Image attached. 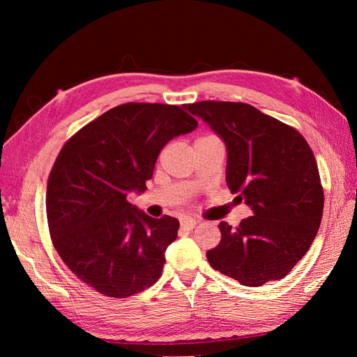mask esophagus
Wrapping results in <instances>:
<instances>
[{
	"label": "esophagus",
	"mask_w": 357,
	"mask_h": 357,
	"mask_svg": "<svg viewBox=\"0 0 357 357\" xmlns=\"http://www.w3.org/2000/svg\"><path fill=\"white\" fill-rule=\"evenodd\" d=\"M198 224V221H196V219H193V218H183L181 219V229H184V230H192L193 227Z\"/></svg>",
	"instance_id": "34e87169"
}]
</instances>
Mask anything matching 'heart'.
I'll return each instance as SVG.
<instances>
[{"instance_id": "obj_1", "label": "heart", "mask_w": 357, "mask_h": 357, "mask_svg": "<svg viewBox=\"0 0 357 357\" xmlns=\"http://www.w3.org/2000/svg\"><path fill=\"white\" fill-rule=\"evenodd\" d=\"M208 138H210V136H208ZM201 139H202V138H201Z\"/></svg>"}]
</instances>
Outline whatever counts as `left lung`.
Masks as SVG:
<instances>
[{"label": "left lung", "instance_id": "left-lung-1", "mask_svg": "<svg viewBox=\"0 0 357 357\" xmlns=\"http://www.w3.org/2000/svg\"><path fill=\"white\" fill-rule=\"evenodd\" d=\"M227 147L225 181L253 216L219 224L211 267L245 287L287 276L319 230L324 190L312 149L298 130L244 102L188 105Z\"/></svg>", "mask_w": 357, "mask_h": 357}]
</instances>
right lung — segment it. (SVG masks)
Here are the masks:
<instances>
[{"label":"right lung","mask_w":357,"mask_h":357,"mask_svg":"<svg viewBox=\"0 0 357 357\" xmlns=\"http://www.w3.org/2000/svg\"><path fill=\"white\" fill-rule=\"evenodd\" d=\"M196 127L178 105L127 102L66 142L50 172L45 210L53 247L82 282L128 298L161 278L179 221L146 215L127 195L146 192L159 151Z\"/></svg>","instance_id":"add662e5"}]
</instances>
